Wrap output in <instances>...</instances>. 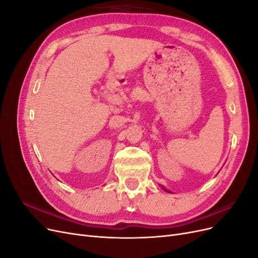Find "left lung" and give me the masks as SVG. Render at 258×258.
<instances>
[{
  "instance_id": "8db88e82",
  "label": "left lung",
  "mask_w": 258,
  "mask_h": 258,
  "mask_svg": "<svg viewBox=\"0 0 258 258\" xmlns=\"http://www.w3.org/2000/svg\"><path fill=\"white\" fill-rule=\"evenodd\" d=\"M161 187H162V189H165V190H166V191H167V192H171V191H170V190H168V189H167V188H165V187H163V186H161Z\"/></svg>"
}]
</instances>
